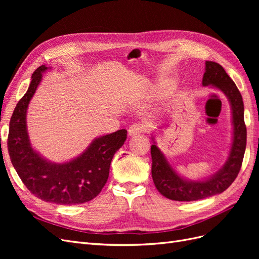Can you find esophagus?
Masks as SVG:
<instances>
[{"instance_id":"1","label":"esophagus","mask_w":259,"mask_h":259,"mask_svg":"<svg viewBox=\"0 0 259 259\" xmlns=\"http://www.w3.org/2000/svg\"><path fill=\"white\" fill-rule=\"evenodd\" d=\"M145 132H146V128L143 126V125L133 124L128 127L127 134H128V136H136L139 134H143V133H145Z\"/></svg>"}]
</instances>
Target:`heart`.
<instances>
[{
    "label": "heart",
    "mask_w": 259,
    "mask_h": 259,
    "mask_svg": "<svg viewBox=\"0 0 259 259\" xmlns=\"http://www.w3.org/2000/svg\"><path fill=\"white\" fill-rule=\"evenodd\" d=\"M174 86L173 79H169V77H161L158 81H156L153 85V91L158 93H167L169 92Z\"/></svg>",
    "instance_id": "heart-1"
}]
</instances>
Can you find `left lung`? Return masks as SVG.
Segmentation results:
<instances>
[{
    "label": "left lung",
    "instance_id": "8db88e82",
    "mask_svg": "<svg viewBox=\"0 0 259 259\" xmlns=\"http://www.w3.org/2000/svg\"><path fill=\"white\" fill-rule=\"evenodd\" d=\"M203 86L221 91L228 98L232 115V144L226 162L215 174L202 180H190L179 175L170 165L165 154L156 146L152 135L151 174L158 191L174 201H197L224 192L237 178L246 148L244 105L237 85L225 69L214 61H205Z\"/></svg>",
    "mask_w": 259,
    "mask_h": 259
}]
</instances>
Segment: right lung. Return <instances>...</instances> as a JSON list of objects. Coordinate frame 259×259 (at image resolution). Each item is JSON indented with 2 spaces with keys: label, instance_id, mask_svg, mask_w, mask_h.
<instances>
[{
  "label": "right lung",
  "instance_id": "1",
  "mask_svg": "<svg viewBox=\"0 0 259 259\" xmlns=\"http://www.w3.org/2000/svg\"><path fill=\"white\" fill-rule=\"evenodd\" d=\"M42 65L31 76L27 93L18 101L10 122V158L22 183L35 197L60 205H74L96 198L106 185L114 153L126 140L127 132L119 130L99 136L74 159L55 163L45 159L31 145L27 111L45 71Z\"/></svg>",
  "mask_w": 259,
  "mask_h": 259
}]
</instances>
